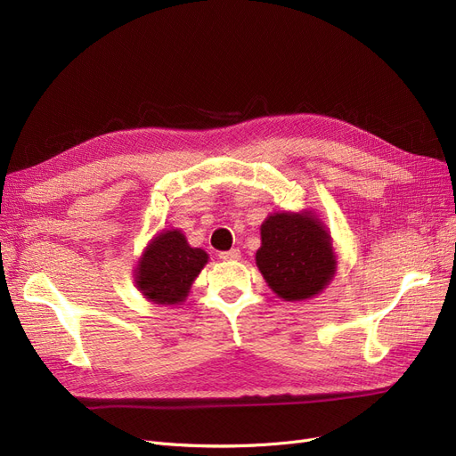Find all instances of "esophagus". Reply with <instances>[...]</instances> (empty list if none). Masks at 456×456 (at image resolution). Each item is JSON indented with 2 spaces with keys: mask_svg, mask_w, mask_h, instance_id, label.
I'll return each mask as SVG.
<instances>
[{
  "mask_svg": "<svg viewBox=\"0 0 456 456\" xmlns=\"http://www.w3.org/2000/svg\"><path fill=\"white\" fill-rule=\"evenodd\" d=\"M240 256H242V255H240V249H231V251H222V253H220V258H222V260H238Z\"/></svg>",
  "mask_w": 456,
  "mask_h": 456,
  "instance_id": "esophagus-1",
  "label": "esophagus"
}]
</instances>
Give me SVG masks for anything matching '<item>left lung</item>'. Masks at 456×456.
I'll list each match as a JSON object with an SVG mask.
<instances>
[{
	"label": "left lung",
	"instance_id": "left-lung-1",
	"mask_svg": "<svg viewBox=\"0 0 456 456\" xmlns=\"http://www.w3.org/2000/svg\"><path fill=\"white\" fill-rule=\"evenodd\" d=\"M256 268L282 301L318 296L337 275L338 256L314 210L273 212L260 225Z\"/></svg>",
	"mask_w": 456,
	"mask_h": 456
}]
</instances>
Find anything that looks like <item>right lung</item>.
<instances>
[{"label": "right lung", "mask_w": 456, "mask_h": 456, "mask_svg": "<svg viewBox=\"0 0 456 456\" xmlns=\"http://www.w3.org/2000/svg\"><path fill=\"white\" fill-rule=\"evenodd\" d=\"M207 262V251L191 248L181 229H164L142 251L134 284L155 305H181Z\"/></svg>", "instance_id": "right-lung-1"}]
</instances>
